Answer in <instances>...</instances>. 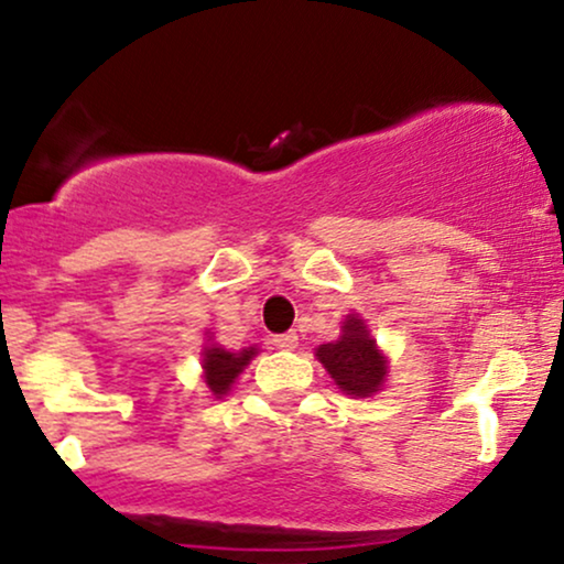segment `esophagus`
I'll list each match as a JSON object with an SVG mask.
<instances>
[{
  "instance_id": "34e87169",
  "label": "esophagus",
  "mask_w": 564,
  "mask_h": 564,
  "mask_svg": "<svg viewBox=\"0 0 564 564\" xmlns=\"http://www.w3.org/2000/svg\"><path fill=\"white\" fill-rule=\"evenodd\" d=\"M273 345H275L278 349H294L296 345H300V336H296L294 332L278 334V336H273Z\"/></svg>"
}]
</instances>
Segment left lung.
<instances>
[{
  "instance_id": "left-lung-1",
  "label": "left lung",
  "mask_w": 564,
  "mask_h": 564,
  "mask_svg": "<svg viewBox=\"0 0 564 564\" xmlns=\"http://www.w3.org/2000/svg\"><path fill=\"white\" fill-rule=\"evenodd\" d=\"M315 358L332 373L336 387L352 398H371L384 387L387 358L360 315H347L339 339L321 345Z\"/></svg>"
}]
</instances>
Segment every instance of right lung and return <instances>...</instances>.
<instances>
[{"instance_id": "add662e5", "label": "right lung", "mask_w": 564, "mask_h": 564, "mask_svg": "<svg viewBox=\"0 0 564 564\" xmlns=\"http://www.w3.org/2000/svg\"><path fill=\"white\" fill-rule=\"evenodd\" d=\"M257 355V347L238 349V352H230V349L219 345H206L204 352H200V366H204V381L209 387V392L215 398H223V394L230 392V387L236 384L238 373L249 366V360Z\"/></svg>"}]
</instances>
